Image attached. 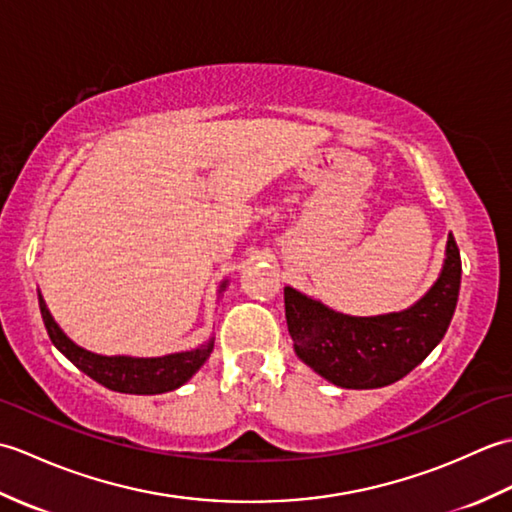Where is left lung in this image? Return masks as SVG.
I'll return each mask as SVG.
<instances>
[{
  "label": "left lung",
  "mask_w": 512,
  "mask_h": 512,
  "mask_svg": "<svg viewBox=\"0 0 512 512\" xmlns=\"http://www.w3.org/2000/svg\"><path fill=\"white\" fill-rule=\"evenodd\" d=\"M462 262L453 235L442 275L416 306L356 319L332 312L295 288L284 290L288 332L303 363L345 389H376L407 376L447 334L460 292Z\"/></svg>",
  "instance_id": "8db88e82"
}]
</instances>
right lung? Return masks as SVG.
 <instances>
[{"mask_svg": "<svg viewBox=\"0 0 512 512\" xmlns=\"http://www.w3.org/2000/svg\"><path fill=\"white\" fill-rule=\"evenodd\" d=\"M39 308L43 323H46V330L54 347L72 361L76 367L81 369L83 374H88L96 383L112 389L121 391V394H165V391L178 389L180 385L187 383V380L198 372L202 363L209 358L213 350V341L198 347V350L191 352H180V354H169L162 358H132V356H99L92 354L83 347L74 345L68 336L61 332V328L43 303L39 295Z\"/></svg>", "mask_w": 512, "mask_h": 512, "instance_id": "add662e5", "label": "right lung"}]
</instances>
